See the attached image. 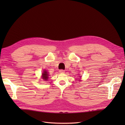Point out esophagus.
I'll return each instance as SVG.
<instances>
[{
	"mask_svg": "<svg viewBox=\"0 0 125 125\" xmlns=\"http://www.w3.org/2000/svg\"><path fill=\"white\" fill-rule=\"evenodd\" d=\"M59 72H60V73H65V70H60L59 71Z\"/></svg>",
	"mask_w": 125,
	"mask_h": 125,
	"instance_id": "34e87169",
	"label": "esophagus"
}]
</instances>
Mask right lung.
I'll return each instance as SVG.
<instances>
[{"mask_svg":"<svg viewBox=\"0 0 125 125\" xmlns=\"http://www.w3.org/2000/svg\"><path fill=\"white\" fill-rule=\"evenodd\" d=\"M42 77L43 78V79H44V80L47 81L48 78V73L47 72V71H43V73L42 74Z\"/></svg>","mask_w":125,"mask_h":125,"instance_id":"right-lung-1","label":"right lung"}]
</instances>
